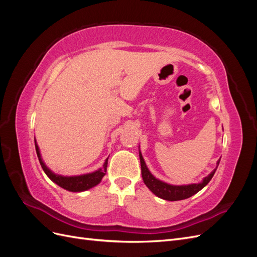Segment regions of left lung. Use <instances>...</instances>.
<instances>
[{
  "mask_svg": "<svg viewBox=\"0 0 257 257\" xmlns=\"http://www.w3.org/2000/svg\"><path fill=\"white\" fill-rule=\"evenodd\" d=\"M139 159H141V166H142V176H143V180L145 184L148 186L153 194H155L158 197L165 199V200H170V201H175V200H182L185 198H189L193 196L194 194H196L199 192L201 189L205 188V186L209 183V181L211 180L215 170L219 166L220 160L216 163V168L213 169V172L208 175L207 177L204 178V180L200 183H193V184H188V185H173V184H168L166 182H163L159 179L155 178L148 169L145 160L142 155V152L139 151Z\"/></svg>",
  "mask_w": 257,
  "mask_h": 257,
  "instance_id": "1",
  "label": "left lung"
}]
</instances>
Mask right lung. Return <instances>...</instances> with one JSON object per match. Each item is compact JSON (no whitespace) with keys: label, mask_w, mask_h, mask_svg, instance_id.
I'll use <instances>...</instances> for the list:
<instances>
[{"label":"right lung","mask_w":257,"mask_h":257,"mask_svg":"<svg viewBox=\"0 0 257 257\" xmlns=\"http://www.w3.org/2000/svg\"><path fill=\"white\" fill-rule=\"evenodd\" d=\"M35 149H36V153H37V158H38V160H40L41 166L45 172V174L49 177L51 181H53L54 183L61 186V188H63L64 190H67L69 192L87 191V190L93 188V186L97 185L100 181H102L103 177L106 175L108 159L105 161L103 167L97 169L96 172L85 174V175H80V176H72V177L56 175L54 173H52L47 166H46V164L41 157L40 148H38L36 141H35Z\"/></svg>","instance_id":"1"}]
</instances>
